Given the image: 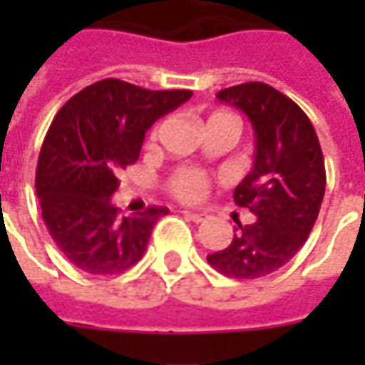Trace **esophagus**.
<instances>
[{"label": "esophagus", "mask_w": 365, "mask_h": 365, "mask_svg": "<svg viewBox=\"0 0 365 365\" xmlns=\"http://www.w3.org/2000/svg\"><path fill=\"white\" fill-rule=\"evenodd\" d=\"M183 215L193 222H205L209 219V215L203 213V211H183Z\"/></svg>", "instance_id": "34e87169"}]
</instances>
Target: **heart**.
Here are the masks:
<instances>
[{"label":"heart","instance_id":"heart-1","mask_svg":"<svg viewBox=\"0 0 365 365\" xmlns=\"http://www.w3.org/2000/svg\"><path fill=\"white\" fill-rule=\"evenodd\" d=\"M207 128H229L235 135H238V119L227 111H215L207 117ZM160 133V125L154 127L150 140H156ZM211 185V178L207 172L193 166L175 168L172 174L168 175L166 190L168 193L182 203H197L205 197L207 190Z\"/></svg>","mask_w":365,"mask_h":365}]
</instances>
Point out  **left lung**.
I'll return each instance as SVG.
<instances>
[{"label":"left lung","mask_w":365,"mask_h":365,"mask_svg":"<svg viewBox=\"0 0 365 365\" xmlns=\"http://www.w3.org/2000/svg\"><path fill=\"white\" fill-rule=\"evenodd\" d=\"M217 99L245 111L254 127V168L237 185L235 203L256 221H238L232 242L207 262L227 277L260 279L285 266L311 235L327 187L324 158L305 111L268 83L232 86Z\"/></svg>","instance_id":"obj_1"}]
</instances>
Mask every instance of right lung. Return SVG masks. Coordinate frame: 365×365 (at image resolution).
Returning <instances> with one entry per match:
<instances>
[{"label": "right lung", "mask_w": 365, "mask_h": 365, "mask_svg": "<svg viewBox=\"0 0 365 365\" xmlns=\"http://www.w3.org/2000/svg\"><path fill=\"white\" fill-rule=\"evenodd\" d=\"M191 96L190 90L152 91L107 78L56 113L38 154L35 187L52 240L76 268L111 275L143 258L168 207L120 217L111 203L117 172L138 160L144 133Z\"/></svg>", "instance_id": "right-lung-1"}]
</instances>
